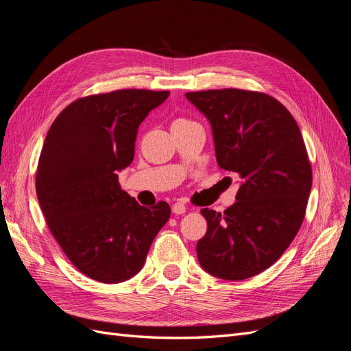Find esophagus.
Returning a JSON list of instances; mask_svg holds the SVG:
<instances>
[{
  "mask_svg": "<svg viewBox=\"0 0 351 351\" xmlns=\"http://www.w3.org/2000/svg\"><path fill=\"white\" fill-rule=\"evenodd\" d=\"M173 212L176 215H182L186 212V205L182 204V202H177V204L173 205Z\"/></svg>",
  "mask_w": 351,
  "mask_h": 351,
  "instance_id": "1",
  "label": "esophagus"
}]
</instances>
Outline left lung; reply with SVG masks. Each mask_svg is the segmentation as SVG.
I'll return each instance as SVG.
<instances>
[{
	"mask_svg": "<svg viewBox=\"0 0 351 351\" xmlns=\"http://www.w3.org/2000/svg\"><path fill=\"white\" fill-rule=\"evenodd\" d=\"M206 117L217 162L240 177L236 204L224 214L202 209L208 231L197 241L200 267L240 281L277 262L295 237L312 187V168L293 115L267 93L189 92Z\"/></svg>",
	"mask_w": 351,
	"mask_h": 351,
	"instance_id": "1",
	"label": "left lung"
}]
</instances>
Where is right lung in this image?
Wrapping results in <instances>:
<instances>
[{
    "label": "right lung",
    "mask_w": 351,
    "mask_h": 351,
    "mask_svg": "<svg viewBox=\"0 0 351 351\" xmlns=\"http://www.w3.org/2000/svg\"><path fill=\"white\" fill-rule=\"evenodd\" d=\"M169 92L121 89L74 101L42 146L36 195L52 236L86 277L119 284L139 272L171 214L146 208L119 184L134 158L139 125Z\"/></svg>",
    "instance_id": "1"
}]
</instances>
